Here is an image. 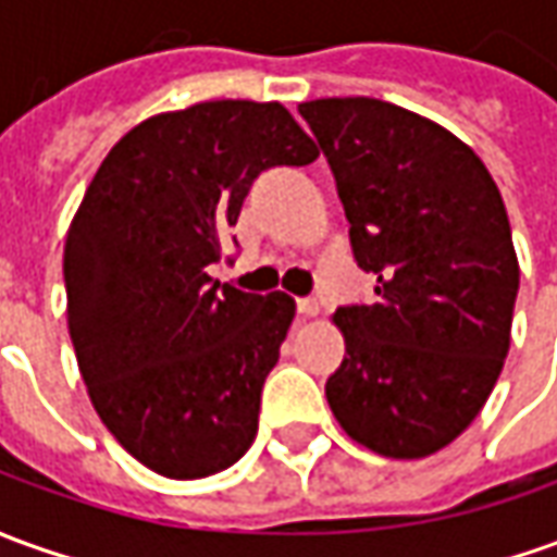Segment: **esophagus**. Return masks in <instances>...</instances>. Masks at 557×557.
I'll return each instance as SVG.
<instances>
[{
  "label": "esophagus",
  "mask_w": 557,
  "mask_h": 557,
  "mask_svg": "<svg viewBox=\"0 0 557 557\" xmlns=\"http://www.w3.org/2000/svg\"><path fill=\"white\" fill-rule=\"evenodd\" d=\"M297 312L302 318H315L321 312V306H318V300H297Z\"/></svg>",
  "instance_id": "1"
}]
</instances>
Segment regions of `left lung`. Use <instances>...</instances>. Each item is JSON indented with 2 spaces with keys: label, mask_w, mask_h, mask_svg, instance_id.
I'll list each match as a JSON object with an SVG mask.
<instances>
[{
  "label": "left lung",
  "mask_w": 557,
  "mask_h": 557,
  "mask_svg": "<svg viewBox=\"0 0 557 557\" xmlns=\"http://www.w3.org/2000/svg\"><path fill=\"white\" fill-rule=\"evenodd\" d=\"M327 157L370 306L333 324V416L358 446L412 461L455 443L509 351L519 257L497 184L446 126L370 96L300 102Z\"/></svg>",
  "instance_id": "1"
}]
</instances>
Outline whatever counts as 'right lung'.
<instances>
[{"mask_svg":"<svg viewBox=\"0 0 557 557\" xmlns=\"http://www.w3.org/2000/svg\"><path fill=\"white\" fill-rule=\"evenodd\" d=\"M282 102L212 99L136 124L96 169L63 248L69 336L96 416L169 479L227 470L297 302L218 285L209 263L260 172L309 166Z\"/></svg>","mask_w":557,"mask_h":557,"instance_id":"add662e5","label":"right lung"}]
</instances>
